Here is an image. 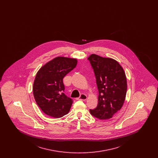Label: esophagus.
Returning a JSON list of instances; mask_svg holds the SVG:
<instances>
[{"label": "esophagus", "instance_id": "1", "mask_svg": "<svg viewBox=\"0 0 158 158\" xmlns=\"http://www.w3.org/2000/svg\"><path fill=\"white\" fill-rule=\"evenodd\" d=\"M86 99H87V96L83 94H82L79 98H76L77 100H83V101H85L86 100Z\"/></svg>", "mask_w": 158, "mask_h": 158}]
</instances>
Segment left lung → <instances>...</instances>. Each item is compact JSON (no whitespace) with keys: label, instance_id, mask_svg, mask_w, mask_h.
Returning a JSON list of instances; mask_svg holds the SVG:
<instances>
[{"label":"left lung","instance_id":"left-lung-1","mask_svg":"<svg viewBox=\"0 0 158 158\" xmlns=\"http://www.w3.org/2000/svg\"><path fill=\"white\" fill-rule=\"evenodd\" d=\"M94 70L98 88L97 106L90 110L100 120L112 118L123 105L127 93V79L123 69L116 61L91 54L88 58Z\"/></svg>","mask_w":158,"mask_h":158}]
</instances>
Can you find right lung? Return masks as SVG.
Returning <instances> with one entry per match:
<instances>
[{"label": "right lung", "instance_id": "1", "mask_svg": "<svg viewBox=\"0 0 158 158\" xmlns=\"http://www.w3.org/2000/svg\"><path fill=\"white\" fill-rule=\"evenodd\" d=\"M76 64L75 59L57 57L38 70L33 94L36 103L46 115L60 118L70 111L73 99L65 95L63 79Z\"/></svg>", "mask_w": 158, "mask_h": 158}]
</instances>
